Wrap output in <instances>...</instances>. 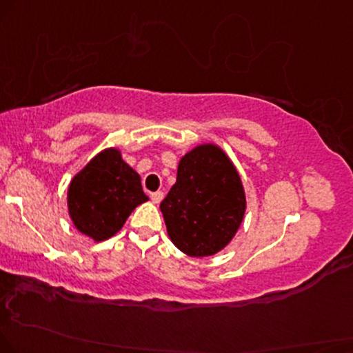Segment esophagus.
Listing matches in <instances>:
<instances>
[{
    "instance_id": "34e87169",
    "label": "esophagus",
    "mask_w": 353,
    "mask_h": 353,
    "mask_svg": "<svg viewBox=\"0 0 353 353\" xmlns=\"http://www.w3.org/2000/svg\"><path fill=\"white\" fill-rule=\"evenodd\" d=\"M150 199H152V203L159 204L163 199V193H162V191H155V193L150 194Z\"/></svg>"
}]
</instances>
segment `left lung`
<instances>
[{
  "label": "left lung",
  "mask_w": 353,
  "mask_h": 353,
  "mask_svg": "<svg viewBox=\"0 0 353 353\" xmlns=\"http://www.w3.org/2000/svg\"><path fill=\"white\" fill-rule=\"evenodd\" d=\"M245 191L237 168L216 143H201L181 157L176 183L160 203L168 237L183 254L210 256L241 228Z\"/></svg>",
  "instance_id": "8db88e82"
}]
</instances>
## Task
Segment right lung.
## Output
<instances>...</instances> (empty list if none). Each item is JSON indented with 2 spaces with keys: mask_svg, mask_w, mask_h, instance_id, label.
<instances>
[{
  "mask_svg": "<svg viewBox=\"0 0 353 353\" xmlns=\"http://www.w3.org/2000/svg\"><path fill=\"white\" fill-rule=\"evenodd\" d=\"M141 176L117 149H104L85 165L68 185L72 223L94 242L119 232L139 204L147 201Z\"/></svg>",
  "mask_w": 353,
  "mask_h": 353,
  "instance_id": "right-lung-1",
  "label": "right lung"
}]
</instances>
